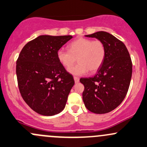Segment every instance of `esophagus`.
I'll list each match as a JSON object with an SVG mask.
<instances>
[{"label": "esophagus", "instance_id": "34e87169", "mask_svg": "<svg viewBox=\"0 0 147 147\" xmlns=\"http://www.w3.org/2000/svg\"><path fill=\"white\" fill-rule=\"evenodd\" d=\"M74 80H75L76 83H77L79 82V78H78V77H76V76H74Z\"/></svg>", "mask_w": 147, "mask_h": 147}]
</instances>
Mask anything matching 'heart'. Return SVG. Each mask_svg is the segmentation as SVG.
Returning a JSON list of instances; mask_svg holds the SVG:
<instances>
[{"label": "heart", "mask_w": 147, "mask_h": 147, "mask_svg": "<svg viewBox=\"0 0 147 147\" xmlns=\"http://www.w3.org/2000/svg\"><path fill=\"white\" fill-rule=\"evenodd\" d=\"M106 53L105 45L102 40L81 37L69 44V50L59 49L57 57L65 68L70 67L78 60V64L70 68L69 71L74 75L81 76L88 71L92 73L97 71L105 61Z\"/></svg>", "instance_id": "heart-1"}]
</instances>
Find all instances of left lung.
Returning <instances> with one entry per match:
<instances>
[{"mask_svg": "<svg viewBox=\"0 0 147 147\" xmlns=\"http://www.w3.org/2000/svg\"><path fill=\"white\" fill-rule=\"evenodd\" d=\"M86 36L102 40L107 53L94 76L80 79L85 88L83 100L92 113H107L121 105L127 94L132 73V60L123 42L109 33L98 31Z\"/></svg>", "mask_w": 147, "mask_h": 147, "instance_id": "8db88e82", "label": "left lung"}]
</instances>
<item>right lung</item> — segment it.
<instances>
[{
  "label": "right lung",
  "instance_id": "add662e5",
  "mask_svg": "<svg viewBox=\"0 0 147 147\" xmlns=\"http://www.w3.org/2000/svg\"><path fill=\"white\" fill-rule=\"evenodd\" d=\"M72 36H40L28 42L17 60L19 90L28 106L43 116H53L65 107L74 77L57 57Z\"/></svg>",
  "mask_w": 147,
  "mask_h": 147
}]
</instances>
